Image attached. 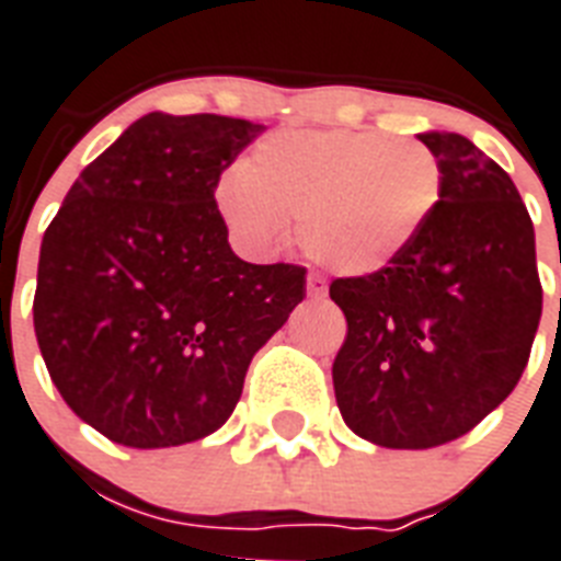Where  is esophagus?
I'll return each mask as SVG.
<instances>
[{"label": "esophagus", "instance_id": "1", "mask_svg": "<svg viewBox=\"0 0 561 561\" xmlns=\"http://www.w3.org/2000/svg\"><path fill=\"white\" fill-rule=\"evenodd\" d=\"M308 297L311 299H323L325 297V282L317 276V273H311L308 276Z\"/></svg>", "mask_w": 561, "mask_h": 561}]
</instances>
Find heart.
<instances>
[{
    "instance_id": "heart-1",
    "label": "heart",
    "mask_w": 561,
    "mask_h": 561,
    "mask_svg": "<svg viewBox=\"0 0 561 561\" xmlns=\"http://www.w3.org/2000/svg\"><path fill=\"white\" fill-rule=\"evenodd\" d=\"M443 197L431 148L378 130H282L218 183L215 206L250 250L290 238L343 276H375L416 244Z\"/></svg>"
}]
</instances>
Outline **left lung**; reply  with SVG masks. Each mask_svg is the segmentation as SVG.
<instances>
[{
  "label": "left lung",
  "mask_w": 561,
  "mask_h": 561,
  "mask_svg": "<svg viewBox=\"0 0 561 561\" xmlns=\"http://www.w3.org/2000/svg\"><path fill=\"white\" fill-rule=\"evenodd\" d=\"M443 165L422 236L375 276L334 279L346 341L332 378L343 422L381 448L469 434L515 390L541 320L536 232L501 165L460 134H416Z\"/></svg>",
  "instance_id": "obj_1"
}]
</instances>
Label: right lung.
Wrapping results in <instances>:
<instances>
[{
	"label": "right lung",
	"mask_w": 561,
	"mask_h": 561,
	"mask_svg": "<svg viewBox=\"0 0 561 561\" xmlns=\"http://www.w3.org/2000/svg\"><path fill=\"white\" fill-rule=\"evenodd\" d=\"M247 118L148 113L75 180L37 264L34 332L64 401L127 448L215 434L250 360L306 297V267L232 253L220 174Z\"/></svg>",
	"instance_id": "obj_1"
}]
</instances>
